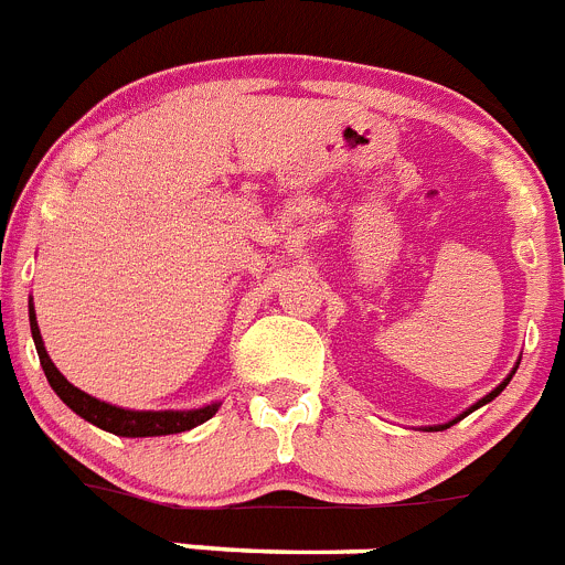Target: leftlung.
Instances as JSON below:
<instances>
[{
  "mask_svg": "<svg viewBox=\"0 0 565 565\" xmlns=\"http://www.w3.org/2000/svg\"><path fill=\"white\" fill-rule=\"evenodd\" d=\"M510 377H512V374H510ZM510 377H507V380H504V383L498 385V388H495V391H492V394H487V396H484V399H481V403H476V405H472V408H470V411L481 408V405H487V403H490V399H495V396H498V394H501V391H504V385H507V383H510ZM470 411H465V414H461V416H467V414H470ZM461 416H459V419H461ZM459 419H454V422H459ZM454 422H450V425H454ZM450 425H441V428H450ZM430 430H434V428H430ZM436 430H439V428H436Z\"/></svg>",
  "mask_w": 565,
  "mask_h": 565,
  "instance_id": "obj_1",
  "label": "left lung"
}]
</instances>
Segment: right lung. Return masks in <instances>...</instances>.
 <instances>
[{
	"label": "right lung",
	"instance_id": "right-lung-1",
	"mask_svg": "<svg viewBox=\"0 0 565 565\" xmlns=\"http://www.w3.org/2000/svg\"><path fill=\"white\" fill-rule=\"evenodd\" d=\"M30 332L35 340V352L42 360V369L47 374V383L53 385L55 394L70 405L78 416H84L86 422H93L98 428L109 430L115 436H169V434H182V430H191L202 422L211 419L216 414L220 405H207V408L196 411H126L118 405L100 403L95 396L84 394L81 388H75L73 383H67V377L61 374L53 365V360L47 358V349L42 343V332H39V323H35L33 303H30Z\"/></svg>",
	"mask_w": 565,
	"mask_h": 565
}]
</instances>
